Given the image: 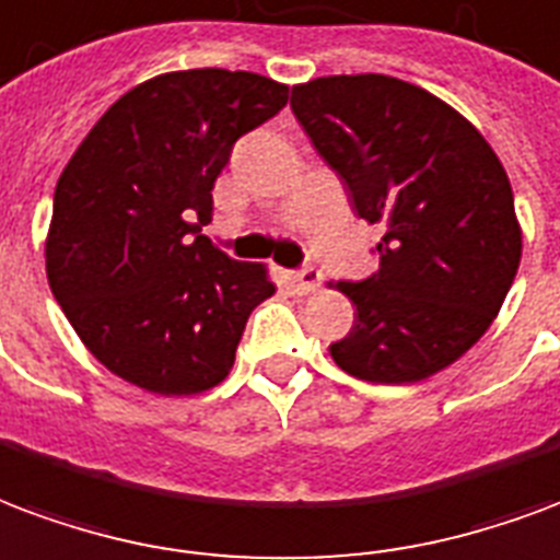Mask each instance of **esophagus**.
Returning a JSON list of instances; mask_svg holds the SVG:
<instances>
[{"mask_svg": "<svg viewBox=\"0 0 560 560\" xmlns=\"http://www.w3.org/2000/svg\"><path fill=\"white\" fill-rule=\"evenodd\" d=\"M323 272L317 267H302L296 272H291V284L296 288V293H314L320 288Z\"/></svg>", "mask_w": 560, "mask_h": 560, "instance_id": "esophagus-1", "label": "esophagus"}]
</instances>
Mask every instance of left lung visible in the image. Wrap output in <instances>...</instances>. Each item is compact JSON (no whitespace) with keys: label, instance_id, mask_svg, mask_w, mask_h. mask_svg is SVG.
<instances>
[{"label":"left lung","instance_id":"obj_1","mask_svg":"<svg viewBox=\"0 0 560 560\" xmlns=\"http://www.w3.org/2000/svg\"><path fill=\"white\" fill-rule=\"evenodd\" d=\"M291 109L355 213L385 228L374 276L338 281L355 320L335 364L368 383L428 380L490 329L520 269L504 165L448 103L383 73L293 85Z\"/></svg>","mask_w":560,"mask_h":560}]
</instances>
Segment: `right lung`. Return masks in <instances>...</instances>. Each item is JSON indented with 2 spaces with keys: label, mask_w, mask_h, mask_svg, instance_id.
<instances>
[{
  "label": "right lung",
  "mask_w": 560,
  "mask_h": 560,
  "mask_svg": "<svg viewBox=\"0 0 560 560\" xmlns=\"http://www.w3.org/2000/svg\"><path fill=\"white\" fill-rule=\"evenodd\" d=\"M284 103L288 85L248 70L163 73L112 103L70 156L47 279L112 374L153 395H198L228 376L248 314L276 284L201 225L234 142Z\"/></svg>",
  "instance_id": "1"
}]
</instances>
